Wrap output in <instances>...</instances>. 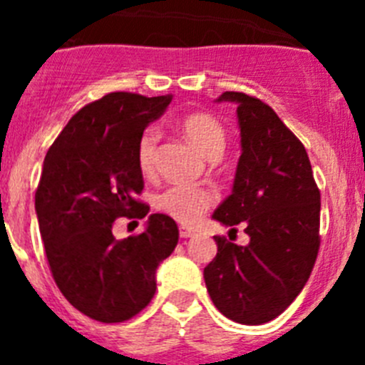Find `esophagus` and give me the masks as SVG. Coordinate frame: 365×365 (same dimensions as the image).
Listing matches in <instances>:
<instances>
[{
    "label": "esophagus",
    "instance_id": "obj_1",
    "mask_svg": "<svg viewBox=\"0 0 365 365\" xmlns=\"http://www.w3.org/2000/svg\"><path fill=\"white\" fill-rule=\"evenodd\" d=\"M179 235L182 237V240H188V237H193V235H195V230H192V228L188 227H180Z\"/></svg>",
    "mask_w": 365,
    "mask_h": 365
}]
</instances>
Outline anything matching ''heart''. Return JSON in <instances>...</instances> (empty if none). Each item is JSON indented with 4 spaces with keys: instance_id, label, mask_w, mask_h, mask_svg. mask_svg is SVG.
Listing matches in <instances>:
<instances>
[{
    "instance_id": "1",
    "label": "heart",
    "mask_w": 365,
    "mask_h": 365,
    "mask_svg": "<svg viewBox=\"0 0 365 365\" xmlns=\"http://www.w3.org/2000/svg\"><path fill=\"white\" fill-rule=\"evenodd\" d=\"M180 130L188 138L190 144L201 151L206 159H217L227 146V131L221 122L208 113H192L180 120ZM157 144L159 131L148 128L137 144V164L140 172L150 175L155 170L157 160ZM215 201V195L206 188L188 185H173L159 193L155 201L157 208L164 214L172 215L180 222H195Z\"/></svg>"
}]
</instances>
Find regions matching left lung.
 <instances>
[{
    "instance_id": "left-lung-1",
    "label": "left lung",
    "mask_w": 365,
    "mask_h": 365,
    "mask_svg": "<svg viewBox=\"0 0 365 365\" xmlns=\"http://www.w3.org/2000/svg\"><path fill=\"white\" fill-rule=\"evenodd\" d=\"M222 100L237 104L241 157L232 193L212 217L232 230L241 222L250 243L215 235L205 283L219 312L261 325L282 314L311 276L320 248V190L307 151L270 106L235 91Z\"/></svg>"
}]
</instances>
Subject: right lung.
Instances as JSON below:
<instances>
[{"instance_id": "obj_1", "label": "right lung", "mask_w": 365, "mask_h": 365, "mask_svg": "<svg viewBox=\"0 0 365 365\" xmlns=\"http://www.w3.org/2000/svg\"><path fill=\"white\" fill-rule=\"evenodd\" d=\"M172 95L109 93L83 106L58 135L43 160L34 197L45 254L58 289L93 320L117 324L151 302L155 272L179 241L177 222L151 214L146 230L113 235L115 219H144L150 206L137 144L166 111Z\"/></svg>"}]
</instances>
